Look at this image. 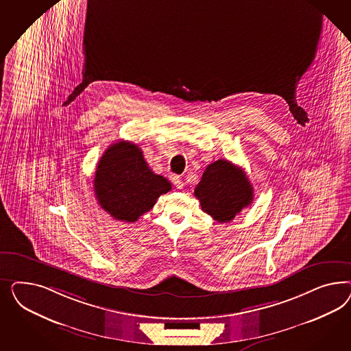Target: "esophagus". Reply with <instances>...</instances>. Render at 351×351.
<instances>
[{
    "mask_svg": "<svg viewBox=\"0 0 351 351\" xmlns=\"http://www.w3.org/2000/svg\"><path fill=\"white\" fill-rule=\"evenodd\" d=\"M172 181H173V185H175L178 189H182V188H184V181L181 180V178H179V176H173Z\"/></svg>",
    "mask_w": 351,
    "mask_h": 351,
    "instance_id": "obj_1",
    "label": "esophagus"
}]
</instances>
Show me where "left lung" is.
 <instances>
[{
    "label": "left lung",
    "mask_w": 351,
    "mask_h": 351,
    "mask_svg": "<svg viewBox=\"0 0 351 351\" xmlns=\"http://www.w3.org/2000/svg\"><path fill=\"white\" fill-rule=\"evenodd\" d=\"M203 213L217 223H229L254 201V188L245 171L226 160L206 167L194 189Z\"/></svg>",
    "instance_id": "left-lung-1"
}]
</instances>
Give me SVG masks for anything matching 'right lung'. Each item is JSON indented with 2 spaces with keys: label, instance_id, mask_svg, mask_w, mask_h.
<instances>
[{
  "label": "right lung",
  "instance_id": "1",
  "mask_svg": "<svg viewBox=\"0 0 351 351\" xmlns=\"http://www.w3.org/2000/svg\"><path fill=\"white\" fill-rule=\"evenodd\" d=\"M171 182L154 173L136 144L121 140L106 149L97 163L94 191L97 203L112 217L135 223L150 211Z\"/></svg>",
  "mask_w": 351,
  "mask_h": 351
}]
</instances>
